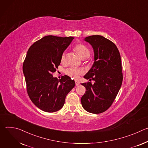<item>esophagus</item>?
I'll return each instance as SVG.
<instances>
[{"instance_id":"esophagus-1","label":"esophagus","mask_w":148,"mask_h":148,"mask_svg":"<svg viewBox=\"0 0 148 148\" xmlns=\"http://www.w3.org/2000/svg\"><path fill=\"white\" fill-rule=\"evenodd\" d=\"M75 85H76L77 86H79V82L78 81H75Z\"/></svg>"}]
</instances>
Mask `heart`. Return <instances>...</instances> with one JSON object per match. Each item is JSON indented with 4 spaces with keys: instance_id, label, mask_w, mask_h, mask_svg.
<instances>
[{
    "instance_id": "1",
    "label": "heart",
    "mask_w": 148,
    "mask_h": 148,
    "mask_svg": "<svg viewBox=\"0 0 148 148\" xmlns=\"http://www.w3.org/2000/svg\"><path fill=\"white\" fill-rule=\"evenodd\" d=\"M75 51L77 53V54L81 58H87L90 56V51L88 48L82 44H78L74 47ZM60 61L62 64H64L66 62V53H63L60 57ZM83 71L81 69H78L74 67H71L68 69L66 74L70 77L71 78H73L74 79H78L79 76L83 73Z\"/></svg>"
}]
</instances>
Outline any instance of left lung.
<instances>
[{
    "label": "left lung",
    "instance_id": "8db88e82",
    "mask_svg": "<svg viewBox=\"0 0 148 148\" xmlns=\"http://www.w3.org/2000/svg\"><path fill=\"white\" fill-rule=\"evenodd\" d=\"M92 47L94 64L84 78L94 81L81 84L86 88L81 97L84 109L92 114L107 111L114 101L122 85L123 75L120 53L116 45L100 35L84 39Z\"/></svg>",
    "mask_w": 148,
    "mask_h": 148
}]
</instances>
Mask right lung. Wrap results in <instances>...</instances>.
Segmentation results:
<instances>
[{
  "label": "right lung",
  "instance_id": "add662e5",
  "mask_svg": "<svg viewBox=\"0 0 148 148\" xmlns=\"http://www.w3.org/2000/svg\"><path fill=\"white\" fill-rule=\"evenodd\" d=\"M74 38L47 36L34 43L27 51L23 65L27 94L39 109L54 112L62 108L75 81L67 76L60 79L52 73L60 64V57Z\"/></svg>",
  "mask_w": 148,
  "mask_h": 148
}]
</instances>
